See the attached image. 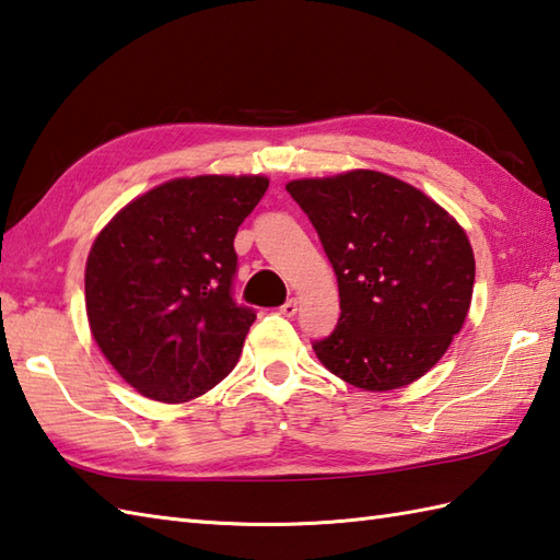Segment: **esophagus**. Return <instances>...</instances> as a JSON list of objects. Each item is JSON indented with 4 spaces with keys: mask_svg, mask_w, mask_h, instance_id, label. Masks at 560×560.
<instances>
[{
    "mask_svg": "<svg viewBox=\"0 0 560 560\" xmlns=\"http://www.w3.org/2000/svg\"><path fill=\"white\" fill-rule=\"evenodd\" d=\"M278 312H280L282 316L292 318L296 312H300V302H296V300H288V302H284V304L278 308Z\"/></svg>",
    "mask_w": 560,
    "mask_h": 560,
    "instance_id": "esophagus-1",
    "label": "esophagus"
}]
</instances>
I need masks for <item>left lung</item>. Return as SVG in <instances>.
<instances>
[{
    "instance_id": "8db88e82",
    "label": "left lung",
    "mask_w": 560,
    "mask_h": 560,
    "mask_svg": "<svg viewBox=\"0 0 560 560\" xmlns=\"http://www.w3.org/2000/svg\"><path fill=\"white\" fill-rule=\"evenodd\" d=\"M288 191L338 276V326L314 342L320 364L374 393L424 376L469 312L465 230L427 194L374 170L294 179Z\"/></svg>"
}]
</instances>
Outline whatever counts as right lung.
I'll use <instances>...</instances> for the list:
<instances>
[{"instance_id":"right-lung-1","label":"right lung","mask_w":560,"mask_h":560,"mask_svg":"<svg viewBox=\"0 0 560 560\" xmlns=\"http://www.w3.org/2000/svg\"><path fill=\"white\" fill-rule=\"evenodd\" d=\"M258 175L172 179L97 234L85 312L107 362L158 402L208 393L237 364L256 312L234 302V234L264 198Z\"/></svg>"}]
</instances>
